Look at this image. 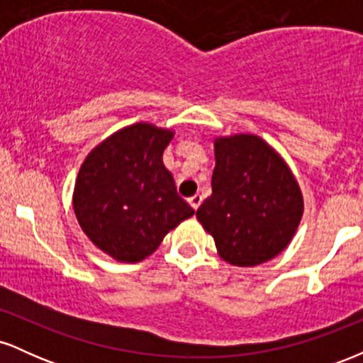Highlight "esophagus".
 <instances>
[{
	"instance_id": "34e87169",
	"label": "esophagus",
	"mask_w": 363,
	"mask_h": 363,
	"mask_svg": "<svg viewBox=\"0 0 363 363\" xmlns=\"http://www.w3.org/2000/svg\"><path fill=\"white\" fill-rule=\"evenodd\" d=\"M201 201H203L201 194H194V196H191V198H189V205L193 206L194 210H198L199 205H201Z\"/></svg>"
}]
</instances>
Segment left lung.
<instances>
[{"label": "left lung", "instance_id": "8db88e82", "mask_svg": "<svg viewBox=\"0 0 363 363\" xmlns=\"http://www.w3.org/2000/svg\"><path fill=\"white\" fill-rule=\"evenodd\" d=\"M210 198L196 218L223 261L256 266L278 256L297 232L303 213L298 182L274 148L256 135L215 140Z\"/></svg>", "mask_w": 363, "mask_h": 363}]
</instances>
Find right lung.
Instances as JSON below:
<instances>
[{"label":"right lung","instance_id":"add662e5","mask_svg":"<svg viewBox=\"0 0 363 363\" xmlns=\"http://www.w3.org/2000/svg\"><path fill=\"white\" fill-rule=\"evenodd\" d=\"M172 129L126 126L86 155L73 191V210L85 235L119 262H138L194 215L165 169Z\"/></svg>","mask_w":363,"mask_h":363}]
</instances>
